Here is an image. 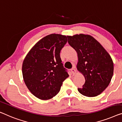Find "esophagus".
Wrapping results in <instances>:
<instances>
[{
    "mask_svg": "<svg viewBox=\"0 0 122 122\" xmlns=\"http://www.w3.org/2000/svg\"><path fill=\"white\" fill-rule=\"evenodd\" d=\"M71 71L72 74H73V75H74V74H76V69H75V67H73V68L71 69Z\"/></svg>",
    "mask_w": 122,
    "mask_h": 122,
    "instance_id": "1",
    "label": "esophagus"
}]
</instances>
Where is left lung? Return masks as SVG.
Here are the masks:
<instances>
[{"instance_id":"left-lung-1","label":"left lung","mask_w":122,"mask_h":122,"mask_svg":"<svg viewBox=\"0 0 122 122\" xmlns=\"http://www.w3.org/2000/svg\"><path fill=\"white\" fill-rule=\"evenodd\" d=\"M67 38L68 44L78 54V70L85 79L84 84L78 88V92L88 97L97 96L108 86L113 76L111 57L92 36L80 34Z\"/></svg>"}]
</instances>
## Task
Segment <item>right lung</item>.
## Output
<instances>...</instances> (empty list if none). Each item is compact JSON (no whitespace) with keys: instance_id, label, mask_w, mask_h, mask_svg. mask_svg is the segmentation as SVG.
<instances>
[{"instance_id":"right-lung-1","label":"right lung","mask_w":122,"mask_h":122,"mask_svg":"<svg viewBox=\"0 0 122 122\" xmlns=\"http://www.w3.org/2000/svg\"><path fill=\"white\" fill-rule=\"evenodd\" d=\"M67 41L66 36L50 34L36 43L25 57L23 79L29 90L38 99L48 100L57 95L69 76L60 55Z\"/></svg>"}]
</instances>
